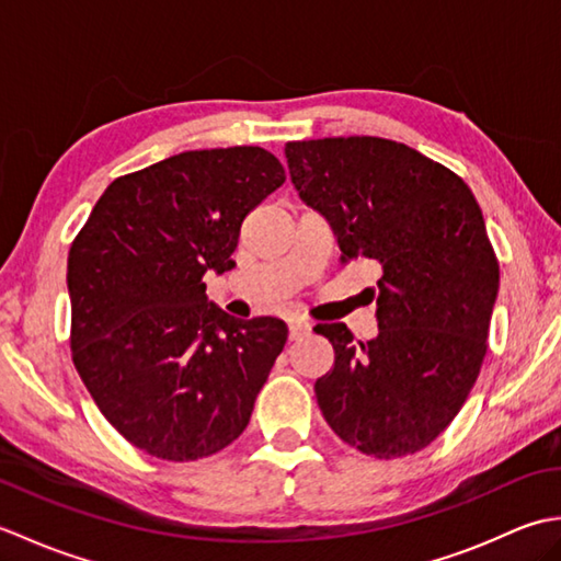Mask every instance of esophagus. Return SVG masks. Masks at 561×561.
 <instances>
[{"label": "esophagus", "instance_id": "obj_1", "mask_svg": "<svg viewBox=\"0 0 561 561\" xmlns=\"http://www.w3.org/2000/svg\"><path fill=\"white\" fill-rule=\"evenodd\" d=\"M311 330H313V328H311V323H308V320H301V318L289 320V337H291V340L306 337Z\"/></svg>", "mask_w": 561, "mask_h": 561}]
</instances>
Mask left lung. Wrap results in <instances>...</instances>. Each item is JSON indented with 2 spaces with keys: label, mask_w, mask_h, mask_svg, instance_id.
Masks as SVG:
<instances>
[{
  "label": "left lung",
  "mask_w": 561,
  "mask_h": 561,
  "mask_svg": "<svg viewBox=\"0 0 561 561\" xmlns=\"http://www.w3.org/2000/svg\"><path fill=\"white\" fill-rule=\"evenodd\" d=\"M299 197L342 260L380 265L378 335L316 325L335 366L316 380L325 422L366 456L400 458L444 432L486 354L499 262L478 199L446 165L400 141L325 137L284 147Z\"/></svg>",
  "instance_id": "1"
}]
</instances>
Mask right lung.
<instances>
[{
  "label": "right lung",
  "instance_id": "add662e5",
  "mask_svg": "<svg viewBox=\"0 0 561 561\" xmlns=\"http://www.w3.org/2000/svg\"><path fill=\"white\" fill-rule=\"evenodd\" d=\"M284 181L260 147L175 153L105 187L69 248L71 359L149 456L207 458L250 422L289 330L224 313L202 277L236 265L243 219Z\"/></svg>",
  "mask_w": 561,
  "mask_h": 561
}]
</instances>
